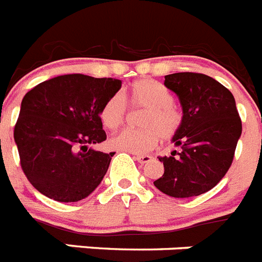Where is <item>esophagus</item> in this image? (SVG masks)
Instances as JSON below:
<instances>
[{"instance_id":"34e87169","label":"esophagus","mask_w":262,"mask_h":262,"mask_svg":"<svg viewBox=\"0 0 262 262\" xmlns=\"http://www.w3.org/2000/svg\"><path fill=\"white\" fill-rule=\"evenodd\" d=\"M134 158L137 159L140 163H147L149 161H151V156H147V154H137V156H134Z\"/></svg>"}]
</instances>
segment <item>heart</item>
<instances>
[{"label": "heart", "mask_w": 262, "mask_h": 262, "mask_svg": "<svg viewBox=\"0 0 262 262\" xmlns=\"http://www.w3.org/2000/svg\"><path fill=\"white\" fill-rule=\"evenodd\" d=\"M126 101L133 109L145 111L140 118L141 129H125L113 136L109 144L113 149L129 153H145L163 141L171 140L181 128L182 116L172 105L169 90L153 80L141 79L120 93H115L105 100L100 111V118L108 129L120 128L128 117Z\"/></svg>", "instance_id": "1"}]
</instances>
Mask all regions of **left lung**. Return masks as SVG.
<instances>
[{
  "mask_svg": "<svg viewBox=\"0 0 262 262\" xmlns=\"http://www.w3.org/2000/svg\"><path fill=\"white\" fill-rule=\"evenodd\" d=\"M165 85L183 112L171 140L181 150L158 157L165 172L154 186L172 198L198 196L215 187L232 165L241 136L235 97L219 81L195 72L166 75Z\"/></svg>",
  "mask_w": 262,
  "mask_h": 262,
  "instance_id": "obj_1",
  "label": "left lung"
}]
</instances>
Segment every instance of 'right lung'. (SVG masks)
<instances>
[{"label": "right lung", "instance_id": "add662e5", "mask_svg": "<svg viewBox=\"0 0 262 262\" xmlns=\"http://www.w3.org/2000/svg\"><path fill=\"white\" fill-rule=\"evenodd\" d=\"M121 80L70 74L25 95L14 128L21 167L31 185L56 202H79L101 183L112 153L92 149L106 140L100 111Z\"/></svg>", "mask_w": 262, "mask_h": 262}]
</instances>
